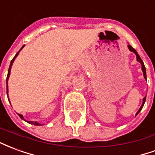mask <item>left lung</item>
<instances>
[{
    "mask_svg": "<svg viewBox=\"0 0 155 155\" xmlns=\"http://www.w3.org/2000/svg\"><path fill=\"white\" fill-rule=\"evenodd\" d=\"M128 47H129V49H130V51H132V52H134V54H136V58H137V61H139V62H140V64H141V65H142V71H143V77L145 78V80H146V71H145V66H144V64H143V61L141 60V58L140 57V55H139V54L137 53V51L134 49L130 45H128ZM145 99H146V97H144L143 99V104H142V105H141V107L140 108V110H139V111L137 112V114H139V112H140L141 110H142V108H143V104H144V102H145Z\"/></svg>",
    "mask_w": 155,
    "mask_h": 155,
    "instance_id": "8db88e82",
    "label": "left lung"
}]
</instances>
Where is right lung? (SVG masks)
<instances>
[{
  "label": "right lung",
  "mask_w": 155,
  "mask_h": 155,
  "mask_svg": "<svg viewBox=\"0 0 155 155\" xmlns=\"http://www.w3.org/2000/svg\"><path fill=\"white\" fill-rule=\"evenodd\" d=\"M24 46H25V45H23V46H22V48L24 47ZM22 48H21V49H22ZM21 50H20V51H21ZM18 54H19V52H18V53H16V54L15 55V57L13 58V59L12 60V61H11V64H10V67H9L8 74H7V78H6V93H7V94H8V85H7V81H8L9 76H10V73H11V69H12V64H13V62H14L15 59L16 58V56H17ZM8 100H9V99H8ZM19 116L21 117L22 120H24V118H23V115H22V114H19ZM27 122H28L29 124H34V125H41V124H38L37 122H33V121H27Z\"/></svg>",
  "instance_id": "obj_1"
}]
</instances>
